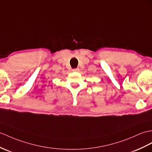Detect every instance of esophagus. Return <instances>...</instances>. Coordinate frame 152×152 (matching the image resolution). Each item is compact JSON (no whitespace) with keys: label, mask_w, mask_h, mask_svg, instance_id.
Returning <instances> with one entry per match:
<instances>
[{"label":"esophagus","mask_w":152,"mask_h":152,"mask_svg":"<svg viewBox=\"0 0 152 152\" xmlns=\"http://www.w3.org/2000/svg\"><path fill=\"white\" fill-rule=\"evenodd\" d=\"M79 71V68H75L72 69V72H78Z\"/></svg>","instance_id":"1"}]
</instances>
